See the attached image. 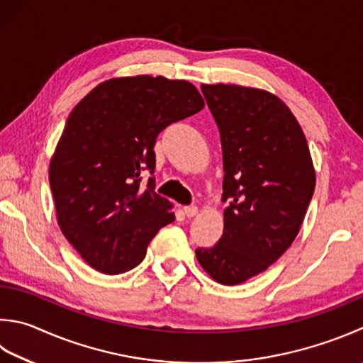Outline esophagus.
Listing matches in <instances>:
<instances>
[{
  "instance_id": "esophagus-1",
  "label": "esophagus",
  "mask_w": 363,
  "mask_h": 363,
  "mask_svg": "<svg viewBox=\"0 0 363 363\" xmlns=\"http://www.w3.org/2000/svg\"><path fill=\"white\" fill-rule=\"evenodd\" d=\"M183 213L186 215L188 218H193V216L199 213V208H197L196 205H186V207H183Z\"/></svg>"
}]
</instances>
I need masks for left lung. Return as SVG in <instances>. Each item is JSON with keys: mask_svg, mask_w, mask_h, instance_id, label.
<instances>
[{"mask_svg": "<svg viewBox=\"0 0 363 363\" xmlns=\"http://www.w3.org/2000/svg\"><path fill=\"white\" fill-rule=\"evenodd\" d=\"M221 135L224 230L196 257L215 281L234 286L269 269L297 237L314 193L311 155L289 107L240 85H202Z\"/></svg>", "mask_w": 363, "mask_h": 363, "instance_id": "1", "label": "left lung"}]
</instances>
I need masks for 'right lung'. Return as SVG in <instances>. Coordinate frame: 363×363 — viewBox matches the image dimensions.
Masks as SVG:
<instances>
[{"label":"right lung","mask_w":363,"mask_h":363,"mask_svg":"<svg viewBox=\"0 0 363 363\" xmlns=\"http://www.w3.org/2000/svg\"><path fill=\"white\" fill-rule=\"evenodd\" d=\"M203 108L186 80L152 75L111 79L72 108L50 160L58 225L94 270L118 275L139 265L147 246L172 223V203L142 186L155 172L158 134Z\"/></svg>","instance_id":"obj_1"}]
</instances>
